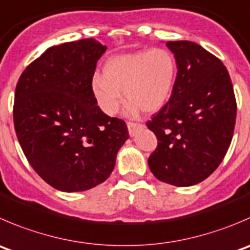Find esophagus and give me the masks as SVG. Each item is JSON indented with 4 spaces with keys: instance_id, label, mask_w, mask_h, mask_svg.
I'll return each mask as SVG.
<instances>
[{
    "instance_id": "1",
    "label": "esophagus",
    "mask_w": 250,
    "mask_h": 250,
    "mask_svg": "<svg viewBox=\"0 0 250 250\" xmlns=\"http://www.w3.org/2000/svg\"><path fill=\"white\" fill-rule=\"evenodd\" d=\"M127 125H128V132H129V135H132V137H134V135L137 134L138 129H140V128L143 127L142 123H137V122H128Z\"/></svg>"
}]
</instances>
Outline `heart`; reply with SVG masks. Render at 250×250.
Segmentation results:
<instances>
[{
  "instance_id": "obj_1",
  "label": "heart",
  "mask_w": 250,
  "mask_h": 250,
  "mask_svg": "<svg viewBox=\"0 0 250 250\" xmlns=\"http://www.w3.org/2000/svg\"><path fill=\"white\" fill-rule=\"evenodd\" d=\"M103 76H94L91 90L106 115L117 112L123 101L122 91L130 101V112L142 108L152 113L161 110L173 93L177 62L171 51L161 47L125 53L110 58Z\"/></svg>"
}]
</instances>
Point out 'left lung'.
<instances>
[{
  "label": "left lung",
  "mask_w": 250,
  "mask_h": 250,
  "mask_svg": "<svg viewBox=\"0 0 250 250\" xmlns=\"http://www.w3.org/2000/svg\"><path fill=\"white\" fill-rule=\"evenodd\" d=\"M177 62L173 93L147 121L157 146L147 164L160 181L177 187L200 183L219 167L236 125L237 103L221 60L192 41H167Z\"/></svg>",
  "instance_id": "obj_1"
}]
</instances>
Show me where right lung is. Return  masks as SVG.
<instances>
[{
    "mask_svg": "<svg viewBox=\"0 0 250 250\" xmlns=\"http://www.w3.org/2000/svg\"><path fill=\"white\" fill-rule=\"evenodd\" d=\"M106 51L94 39L47 48L21 73L13 122L26 160L62 192H83L103 183L129 138L123 120L98 106L91 81Z\"/></svg>",
    "mask_w": 250,
    "mask_h": 250,
    "instance_id": "1",
    "label": "right lung"
}]
</instances>
